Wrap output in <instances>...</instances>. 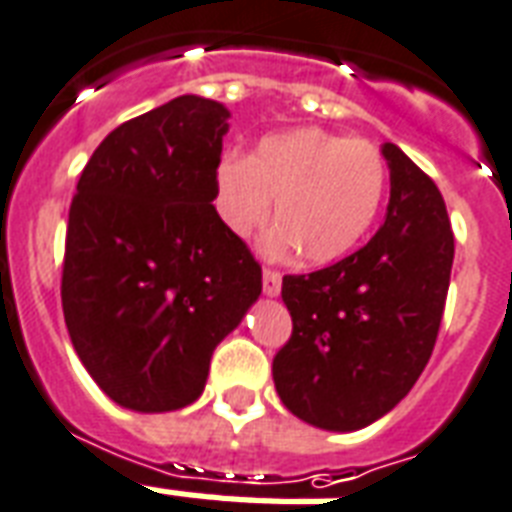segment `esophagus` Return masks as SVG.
<instances>
[{"label": "esophagus", "mask_w": 512, "mask_h": 512, "mask_svg": "<svg viewBox=\"0 0 512 512\" xmlns=\"http://www.w3.org/2000/svg\"><path fill=\"white\" fill-rule=\"evenodd\" d=\"M263 292L265 295H279L282 292V273L265 268L263 271Z\"/></svg>", "instance_id": "1"}]
</instances>
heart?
Listing matches in <instances>:
<instances>
[{
	"mask_svg": "<svg viewBox=\"0 0 512 512\" xmlns=\"http://www.w3.org/2000/svg\"><path fill=\"white\" fill-rule=\"evenodd\" d=\"M217 209L233 233L252 236L271 217L279 239L306 263L341 260L376 220L386 193V161L362 136L292 128L257 144L252 155H222Z\"/></svg>",
	"mask_w": 512,
	"mask_h": 512,
	"instance_id": "b5f03b06",
	"label": "heart"
}]
</instances>
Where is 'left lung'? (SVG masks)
<instances>
[{
	"label": "left lung",
	"instance_id": "8db88e82",
	"mask_svg": "<svg viewBox=\"0 0 512 512\" xmlns=\"http://www.w3.org/2000/svg\"><path fill=\"white\" fill-rule=\"evenodd\" d=\"M384 225L354 255L287 273L292 335L273 357V384L298 419L351 432L389 413L416 384L438 341L454 233L438 185L397 144Z\"/></svg>",
	"mask_w": 512,
	"mask_h": 512
}]
</instances>
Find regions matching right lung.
<instances>
[{
  "instance_id": "1",
  "label": "right lung",
  "mask_w": 512,
  "mask_h": 512,
  "mask_svg": "<svg viewBox=\"0 0 512 512\" xmlns=\"http://www.w3.org/2000/svg\"><path fill=\"white\" fill-rule=\"evenodd\" d=\"M228 117L220 101L179 96L117 126L69 206L66 330L101 392L131 411L198 400L217 343L263 290L212 204Z\"/></svg>"
}]
</instances>
